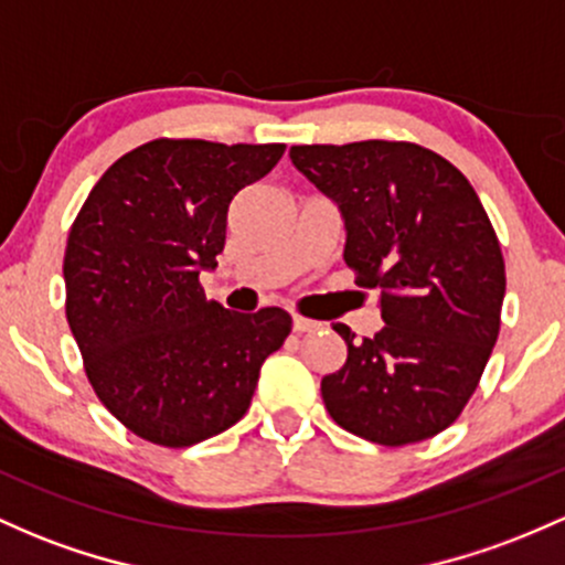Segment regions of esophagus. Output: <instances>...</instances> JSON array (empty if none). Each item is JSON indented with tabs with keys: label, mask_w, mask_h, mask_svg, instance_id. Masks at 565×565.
<instances>
[{
	"label": "esophagus",
	"mask_w": 565,
	"mask_h": 565,
	"mask_svg": "<svg viewBox=\"0 0 565 565\" xmlns=\"http://www.w3.org/2000/svg\"><path fill=\"white\" fill-rule=\"evenodd\" d=\"M292 327H295V332H311V330H316V327H319V321L306 319V316L295 313L292 316Z\"/></svg>",
	"instance_id": "esophagus-1"
}]
</instances>
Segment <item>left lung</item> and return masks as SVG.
<instances>
[{"instance_id": "8db88e82", "label": "left lung", "mask_w": 565, "mask_h": 565, "mask_svg": "<svg viewBox=\"0 0 565 565\" xmlns=\"http://www.w3.org/2000/svg\"><path fill=\"white\" fill-rule=\"evenodd\" d=\"M292 163L345 216V265L381 295L383 330L353 340L321 399L338 426L402 448L448 429L499 338L507 273L469 179L413 141L300 145Z\"/></svg>"}]
</instances>
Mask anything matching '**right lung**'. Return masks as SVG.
<instances>
[{"label":"right lung","instance_id":"obj_1","mask_svg":"<svg viewBox=\"0 0 565 565\" xmlns=\"http://www.w3.org/2000/svg\"><path fill=\"white\" fill-rule=\"evenodd\" d=\"M284 150L152 139L115 160L74 216L66 321L93 392L147 443L190 448L238 424L292 332L281 308L227 311L198 281L225 249L231 201Z\"/></svg>","mask_w":565,"mask_h":565}]
</instances>
